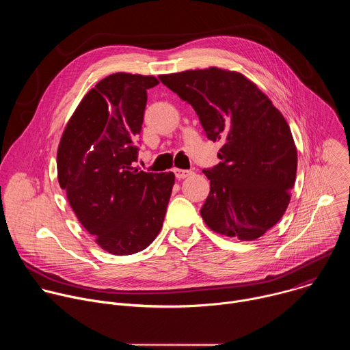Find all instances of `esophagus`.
Listing matches in <instances>:
<instances>
[{"instance_id": "1", "label": "esophagus", "mask_w": 350, "mask_h": 350, "mask_svg": "<svg viewBox=\"0 0 350 350\" xmlns=\"http://www.w3.org/2000/svg\"><path fill=\"white\" fill-rule=\"evenodd\" d=\"M191 174H193L192 170H183V169H174V176L176 178L181 180V178H185V177H189Z\"/></svg>"}]
</instances>
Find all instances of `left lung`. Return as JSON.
Returning <instances> with one entry per match:
<instances>
[{
	"mask_svg": "<svg viewBox=\"0 0 350 350\" xmlns=\"http://www.w3.org/2000/svg\"><path fill=\"white\" fill-rule=\"evenodd\" d=\"M188 103L206 137L220 141L219 165L204 169L211 192L201 209L215 232L254 241L286 211L297 154L288 123L245 76L219 68L162 75Z\"/></svg>",
	"mask_w": 350,
	"mask_h": 350,
	"instance_id": "obj_1",
	"label": "left lung"
}]
</instances>
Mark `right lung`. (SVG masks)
Here are the masks:
<instances>
[{"instance_id":"add662e5","label":"right lung","mask_w":350,"mask_h":350,"mask_svg":"<svg viewBox=\"0 0 350 350\" xmlns=\"http://www.w3.org/2000/svg\"><path fill=\"white\" fill-rule=\"evenodd\" d=\"M154 76L115 73L91 88L58 148V181L83 227L107 252H141L159 234L174 174L133 167Z\"/></svg>"}]
</instances>
